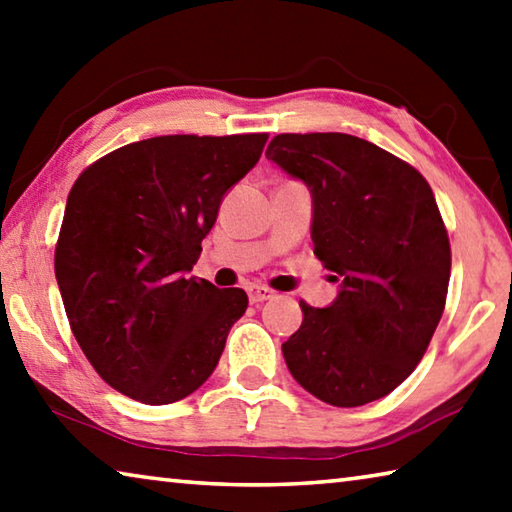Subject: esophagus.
I'll use <instances>...</instances> for the list:
<instances>
[{
    "label": "esophagus",
    "instance_id": "34e87169",
    "mask_svg": "<svg viewBox=\"0 0 512 512\" xmlns=\"http://www.w3.org/2000/svg\"><path fill=\"white\" fill-rule=\"evenodd\" d=\"M275 296V293L268 289V287H262V284H253V287H248V298L250 302H264V300H271Z\"/></svg>",
    "mask_w": 512,
    "mask_h": 512
}]
</instances>
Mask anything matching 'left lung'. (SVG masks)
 I'll return each mask as SVG.
<instances>
[{
	"mask_svg": "<svg viewBox=\"0 0 512 512\" xmlns=\"http://www.w3.org/2000/svg\"><path fill=\"white\" fill-rule=\"evenodd\" d=\"M266 158L311 189L314 253L343 280L329 307L300 302L284 361L318 400L375 402L415 370L445 311L452 248L436 196L409 162L354 135L282 133Z\"/></svg>",
	"mask_w": 512,
	"mask_h": 512,
	"instance_id": "8db88e82",
	"label": "left lung"
}]
</instances>
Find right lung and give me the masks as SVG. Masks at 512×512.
<instances>
[{
	"label": "right lung",
	"mask_w": 512,
	"mask_h": 512,
	"mask_svg": "<svg viewBox=\"0 0 512 512\" xmlns=\"http://www.w3.org/2000/svg\"><path fill=\"white\" fill-rule=\"evenodd\" d=\"M268 133L162 135L103 155L76 178L54 268L69 327L99 377L142 404L194 393L244 316V289L189 277L223 194Z\"/></svg>",
	"instance_id": "1"
}]
</instances>
